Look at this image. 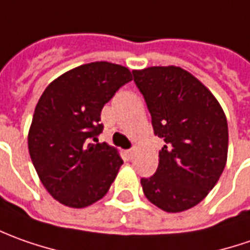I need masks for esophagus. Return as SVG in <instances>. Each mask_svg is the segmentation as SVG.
<instances>
[{"instance_id":"1","label":"esophagus","mask_w":250,"mask_h":250,"mask_svg":"<svg viewBox=\"0 0 250 250\" xmlns=\"http://www.w3.org/2000/svg\"><path fill=\"white\" fill-rule=\"evenodd\" d=\"M134 155H135V149H128V151H125V156H127L128 159H133Z\"/></svg>"}]
</instances>
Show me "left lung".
I'll use <instances>...</instances> for the list:
<instances>
[{
  "label": "left lung",
  "mask_w": 250,
  "mask_h": 250,
  "mask_svg": "<svg viewBox=\"0 0 250 250\" xmlns=\"http://www.w3.org/2000/svg\"><path fill=\"white\" fill-rule=\"evenodd\" d=\"M155 134L163 138L159 166L141 178L146 199L178 213L194 208L213 189L227 163V117L216 97L178 66L133 70Z\"/></svg>",
  "instance_id": "obj_1"
}]
</instances>
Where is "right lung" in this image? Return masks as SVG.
I'll list each match as a JSON object with an SVG mask.
<instances>
[{
	"label": "right lung",
	"mask_w": 250,
	"mask_h": 250,
	"mask_svg": "<svg viewBox=\"0 0 250 250\" xmlns=\"http://www.w3.org/2000/svg\"><path fill=\"white\" fill-rule=\"evenodd\" d=\"M128 67L110 62L77 66L49 83L29 130V153L49 195L82 209L102 199L123 160L116 148L98 142L101 110L122 85Z\"/></svg>",
	"instance_id": "add662e5"
}]
</instances>
